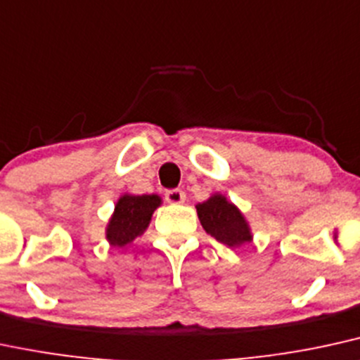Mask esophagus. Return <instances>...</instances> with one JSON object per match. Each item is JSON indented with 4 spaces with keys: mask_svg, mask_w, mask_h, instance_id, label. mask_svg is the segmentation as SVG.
I'll return each mask as SVG.
<instances>
[{
    "mask_svg": "<svg viewBox=\"0 0 360 360\" xmlns=\"http://www.w3.org/2000/svg\"><path fill=\"white\" fill-rule=\"evenodd\" d=\"M164 198H166V201L171 202V205H179V202H184L186 194L184 191H181V189H169V191L164 194Z\"/></svg>",
    "mask_w": 360,
    "mask_h": 360,
    "instance_id": "obj_1",
    "label": "esophagus"
}]
</instances>
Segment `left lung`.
Masks as SVG:
<instances>
[{"instance_id":"8db88e82","label":"left lung","mask_w":360,"mask_h":360,"mask_svg":"<svg viewBox=\"0 0 360 360\" xmlns=\"http://www.w3.org/2000/svg\"><path fill=\"white\" fill-rule=\"evenodd\" d=\"M196 210L202 228L219 243L233 248L251 241L250 228L243 214L221 194H214L213 198L198 205Z\"/></svg>"}]
</instances>
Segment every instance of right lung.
<instances>
[{
  "label": "right lung",
  "mask_w": 360,
  "mask_h": 360,
  "mask_svg": "<svg viewBox=\"0 0 360 360\" xmlns=\"http://www.w3.org/2000/svg\"><path fill=\"white\" fill-rule=\"evenodd\" d=\"M159 205L161 198L155 194H144V196L125 194L120 198L107 228V240L110 241V245L125 246L141 236Z\"/></svg>",
  "instance_id": "1"
}]
</instances>
